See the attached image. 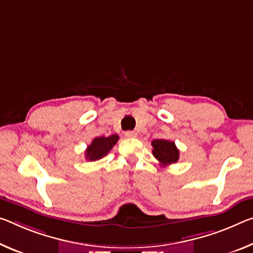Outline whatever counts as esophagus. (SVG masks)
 <instances>
[{
    "label": "esophagus",
    "instance_id": "obj_1",
    "mask_svg": "<svg viewBox=\"0 0 253 253\" xmlns=\"http://www.w3.org/2000/svg\"><path fill=\"white\" fill-rule=\"evenodd\" d=\"M125 136L127 138H135L136 136H137V133H136V131H133V130H127L125 133Z\"/></svg>",
    "mask_w": 253,
    "mask_h": 253
}]
</instances>
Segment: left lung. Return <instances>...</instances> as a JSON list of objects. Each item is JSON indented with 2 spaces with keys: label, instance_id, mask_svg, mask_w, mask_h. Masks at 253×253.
<instances>
[{
  "label": "left lung",
  "instance_id": "8db88e82",
  "mask_svg": "<svg viewBox=\"0 0 253 253\" xmlns=\"http://www.w3.org/2000/svg\"><path fill=\"white\" fill-rule=\"evenodd\" d=\"M152 146H153L152 153L161 167H167L178 162L179 150L174 142L167 141V139H154L152 142Z\"/></svg>",
  "mask_w": 253,
  "mask_h": 253
}]
</instances>
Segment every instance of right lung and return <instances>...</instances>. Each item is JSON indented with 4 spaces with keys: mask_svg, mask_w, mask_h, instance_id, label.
I'll return each instance as SVG.
<instances>
[{
    "mask_svg": "<svg viewBox=\"0 0 253 253\" xmlns=\"http://www.w3.org/2000/svg\"><path fill=\"white\" fill-rule=\"evenodd\" d=\"M119 136L114 134L108 137H95L85 150V159L89 161H97L102 159L109 153L110 150L115 146V144L118 142Z\"/></svg>",
    "mask_w": 253,
    "mask_h": 253,
    "instance_id": "add662e5",
    "label": "right lung"
}]
</instances>
